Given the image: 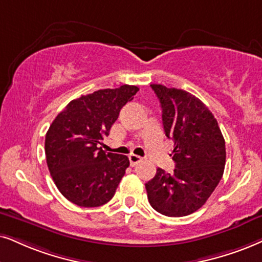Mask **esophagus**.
I'll list each match as a JSON object with an SVG mask.
<instances>
[{
	"instance_id": "esophagus-1",
	"label": "esophagus",
	"mask_w": 262,
	"mask_h": 262,
	"mask_svg": "<svg viewBox=\"0 0 262 262\" xmlns=\"http://www.w3.org/2000/svg\"><path fill=\"white\" fill-rule=\"evenodd\" d=\"M129 162H130V165L132 167H133V165H135L137 163H139V162H140L142 158L140 157V156H138V155H134V154H132V155H129Z\"/></svg>"
}]
</instances>
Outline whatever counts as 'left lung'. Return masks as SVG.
<instances>
[{
	"mask_svg": "<svg viewBox=\"0 0 262 262\" xmlns=\"http://www.w3.org/2000/svg\"><path fill=\"white\" fill-rule=\"evenodd\" d=\"M162 107L167 138L174 141L173 173L158 168L145 184L151 207L165 216L200 209L220 183L226 162L216 118L200 99L183 89L151 84Z\"/></svg>",
	"mask_w": 262,
	"mask_h": 262,
	"instance_id": "8db88e82",
	"label": "left lung"
}]
</instances>
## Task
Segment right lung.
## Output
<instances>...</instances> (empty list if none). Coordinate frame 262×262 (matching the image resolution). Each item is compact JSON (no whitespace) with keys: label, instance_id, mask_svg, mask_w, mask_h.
Instances as JSON below:
<instances>
[{"label":"right lung","instance_id":"obj_1","mask_svg":"<svg viewBox=\"0 0 262 262\" xmlns=\"http://www.w3.org/2000/svg\"><path fill=\"white\" fill-rule=\"evenodd\" d=\"M139 88L123 84L81 95L66 105L46 134L45 151L55 186L79 207H100L114 197L129 167L127 156L100 147L121 108Z\"/></svg>","mask_w":262,"mask_h":262}]
</instances>
